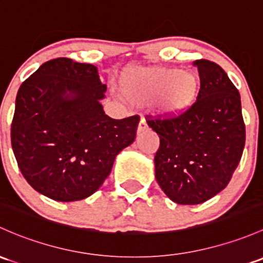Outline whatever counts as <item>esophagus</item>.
Listing matches in <instances>:
<instances>
[{"mask_svg": "<svg viewBox=\"0 0 263 263\" xmlns=\"http://www.w3.org/2000/svg\"><path fill=\"white\" fill-rule=\"evenodd\" d=\"M146 129H147V123H146L145 118L141 117L140 123H139V128H137V132H139V134H141V132L146 131Z\"/></svg>", "mask_w": 263, "mask_h": 263, "instance_id": "34e87169", "label": "esophagus"}]
</instances>
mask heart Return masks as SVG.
<instances>
[{
	"mask_svg": "<svg viewBox=\"0 0 263 263\" xmlns=\"http://www.w3.org/2000/svg\"><path fill=\"white\" fill-rule=\"evenodd\" d=\"M121 90L135 102L157 99L159 108L168 116L189 109L199 93V78L175 68H128L120 81Z\"/></svg>",
	"mask_w": 263,
	"mask_h": 263,
	"instance_id": "obj_1",
	"label": "heart"
}]
</instances>
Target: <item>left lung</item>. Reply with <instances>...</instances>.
Here are the masks:
<instances>
[{
	"mask_svg": "<svg viewBox=\"0 0 263 263\" xmlns=\"http://www.w3.org/2000/svg\"><path fill=\"white\" fill-rule=\"evenodd\" d=\"M197 101L179 116L147 115L159 135L155 176L173 201L195 205L222 192L238 166L246 142L241 96L217 63L195 60Z\"/></svg>",
	"mask_w": 263,
	"mask_h": 263,
	"instance_id": "8db88e82",
	"label": "left lung"
}]
</instances>
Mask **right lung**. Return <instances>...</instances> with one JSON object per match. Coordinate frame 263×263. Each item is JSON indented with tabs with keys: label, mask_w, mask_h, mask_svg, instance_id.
Listing matches in <instances>:
<instances>
[{
	"label": "right lung",
	"mask_w": 263,
	"mask_h": 263,
	"mask_svg": "<svg viewBox=\"0 0 263 263\" xmlns=\"http://www.w3.org/2000/svg\"><path fill=\"white\" fill-rule=\"evenodd\" d=\"M107 85L95 65L57 58L21 84L11 143L26 181L58 201L88 198L136 139L140 116L113 120L99 99Z\"/></svg>",
	"instance_id": "add662e5"
}]
</instances>
